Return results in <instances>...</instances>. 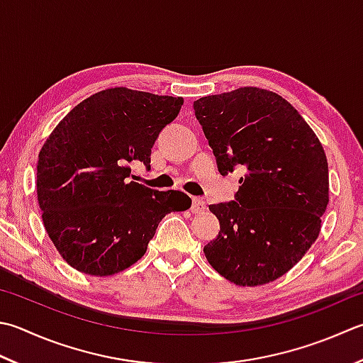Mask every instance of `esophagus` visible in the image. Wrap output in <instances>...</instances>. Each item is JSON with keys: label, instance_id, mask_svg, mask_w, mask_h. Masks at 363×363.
I'll use <instances>...</instances> for the list:
<instances>
[{"label": "esophagus", "instance_id": "1", "mask_svg": "<svg viewBox=\"0 0 363 363\" xmlns=\"http://www.w3.org/2000/svg\"><path fill=\"white\" fill-rule=\"evenodd\" d=\"M206 209H208V206H206L203 198H196L195 196L194 200H191V212H194V214L201 216V214H204Z\"/></svg>", "mask_w": 363, "mask_h": 363}]
</instances>
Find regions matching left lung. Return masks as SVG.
Wrapping results in <instances>:
<instances>
[{
    "instance_id": "8db88e82",
    "label": "left lung",
    "mask_w": 363,
    "mask_h": 363,
    "mask_svg": "<svg viewBox=\"0 0 363 363\" xmlns=\"http://www.w3.org/2000/svg\"><path fill=\"white\" fill-rule=\"evenodd\" d=\"M220 174L242 167L236 201L211 204L218 236L204 245L216 271L239 286L285 275L321 231L329 203L323 145L297 110L272 91L245 86L194 102Z\"/></svg>"
}]
</instances>
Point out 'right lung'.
<instances>
[{
  "label": "right lung",
  "mask_w": 363,
  "mask_h": 363,
  "mask_svg": "<svg viewBox=\"0 0 363 363\" xmlns=\"http://www.w3.org/2000/svg\"><path fill=\"white\" fill-rule=\"evenodd\" d=\"M182 97L110 88L70 110L42 146L38 201L62 259L96 277L123 272L143 255L160 220L187 211L179 190L130 181L132 162L151 168L160 130L179 115Z\"/></svg>",
  "instance_id": "1"
}]
</instances>
